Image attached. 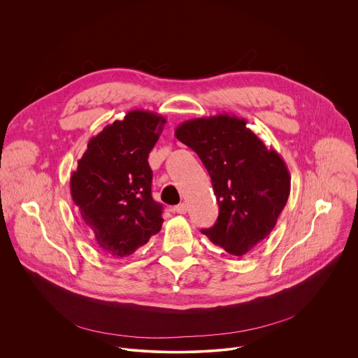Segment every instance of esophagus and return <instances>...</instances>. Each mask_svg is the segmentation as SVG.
Here are the masks:
<instances>
[{
	"instance_id": "1",
	"label": "esophagus",
	"mask_w": 358,
	"mask_h": 358,
	"mask_svg": "<svg viewBox=\"0 0 358 358\" xmlns=\"http://www.w3.org/2000/svg\"><path fill=\"white\" fill-rule=\"evenodd\" d=\"M187 210H188V206H187V203H180V205H177L176 208H174V212H177V213H180V215H184V213H187Z\"/></svg>"
}]
</instances>
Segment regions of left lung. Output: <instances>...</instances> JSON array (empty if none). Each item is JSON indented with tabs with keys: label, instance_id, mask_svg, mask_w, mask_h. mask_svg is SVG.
I'll use <instances>...</instances> for the list:
<instances>
[{
	"label": "left lung",
	"instance_id": "left-lung-1",
	"mask_svg": "<svg viewBox=\"0 0 358 358\" xmlns=\"http://www.w3.org/2000/svg\"><path fill=\"white\" fill-rule=\"evenodd\" d=\"M246 124L224 112L189 119L174 134L199 156L217 199V220L201 233L233 256L249 253L266 239L291 191L285 162Z\"/></svg>",
	"mask_w": 358,
	"mask_h": 358
}]
</instances>
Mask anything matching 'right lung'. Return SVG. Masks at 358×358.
I'll return each instance as SVG.
<instances>
[{"label": "right lung", "mask_w": 358, "mask_h": 358, "mask_svg": "<svg viewBox=\"0 0 358 358\" xmlns=\"http://www.w3.org/2000/svg\"><path fill=\"white\" fill-rule=\"evenodd\" d=\"M166 122L156 112L129 110L90 139L70 177L81 219L109 256L134 255L162 229L163 206L152 198L148 159Z\"/></svg>", "instance_id": "obj_1"}]
</instances>
